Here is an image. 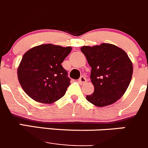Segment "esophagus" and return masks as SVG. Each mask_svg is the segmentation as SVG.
<instances>
[{"label":"esophagus","instance_id":"1","mask_svg":"<svg viewBox=\"0 0 148 148\" xmlns=\"http://www.w3.org/2000/svg\"><path fill=\"white\" fill-rule=\"evenodd\" d=\"M86 82H87V79H86L84 77H81L78 79V82L79 83V84H84Z\"/></svg>","mask_w":148,"mask_h":148}]
</instances>
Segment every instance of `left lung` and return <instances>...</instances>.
<instances>
[{
    "mask_svg": "<svg viewBox=\"0 0 148 148\" xmlns=\"http://www.w3.org/2000/svg\"><path fill=\"white\" fill-rule=\"evenodd\" d=\"M81 51L92 68L90 79L95 88L87 100L98 107L116 102L125 93L132 77V63L127 53L109 43L82 46Z\"/></svg>",
    "mask_w": 148,
    "mask_h": 148,
    "instance_id": "left-lung-1",
    "label": "left lung"
}]
</instances>
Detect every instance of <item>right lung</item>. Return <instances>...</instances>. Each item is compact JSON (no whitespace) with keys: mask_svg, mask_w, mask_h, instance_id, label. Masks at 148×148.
Wrapping results in <instances>:
<instances>
[{"mask_svg":"<svg viewBox=\"0 0 148 148\" xmlns=\"http://www.w3.org/2000/svg\"><path fill=\"white\" fill-rule=\"evenodd\" d=\"M71 51L69 46L44 44L24 53L17 74L28 96L39 103H52L65 95L71 79L61 64Z\"/></svg>","mask_w":148,"mask_h":148,"instance_id":"add662e5","label":"right lung"}]
</instances>
